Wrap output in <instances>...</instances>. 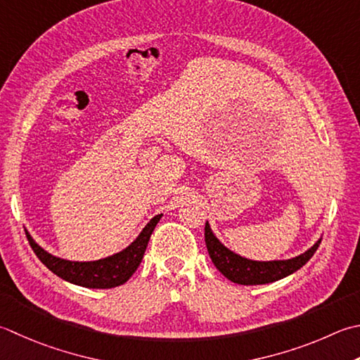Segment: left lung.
Returning a JSON list of instances; mask_svg holds the SVG:
<instances>
[{"label": "left lung", "mask_w": 360, "mask_h": 360, "mask_svg": "<svg viewBox=\"0 0 360 360\" xmlns=\"http://www.w3.org/2000/svg\"><path fill=\"white\" fill-rule=\"evenodd\" d=\"M204 240L209 251V256L212 259L217 270L229 281L242 285H259L269 284L274 281L283 279L288 274L295 273L311 259L315 251L319 250L321 240L316 242L311 250H307L304 255L288 260H273V262H256V260L245 259L237 256L236 252L229 251L228 248L217 240L214 232L210 231L209 223L204 228Z\"/></svg>", "instance_id": "left-lung-1"}]
</instances>
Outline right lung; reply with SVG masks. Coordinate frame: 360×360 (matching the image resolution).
<instances>
[{
    "instance_id": "right-lung-1",
    "label": "right lung",
    "mask_w": 360,
    "mask_h": 360,
    "mask_svg": "<svg viewBox=\"0 0 360 360\" xmlns=\"http://www.w3.org/2000/svg\"><path fill=\"white\" fill-rule=\"evenodd\" d=\"M160 217L162 215L154 217L128 248L118 252V255L95 260V262H70V260L59 259L41 250L30 234H27V240H30L31 248L34 250L35 256L40 259V262L54 274H58L59 278L81 287L112 288L124 284L139 269L146 245L150 242V237Z\"/></svg>"
}]
</instances>
